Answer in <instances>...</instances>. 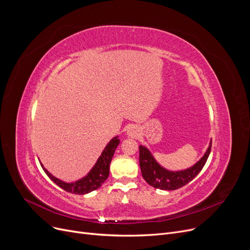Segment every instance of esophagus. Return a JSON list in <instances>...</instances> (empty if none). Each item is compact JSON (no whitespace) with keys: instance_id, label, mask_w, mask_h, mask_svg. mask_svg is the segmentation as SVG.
I'll use <instances>...</instances> for the list:
<instances>
[{"instance_id":"obj_1","label":"esophagus","mask_w":250,"mask_h":250,"mask_svg":"<svg viewBox=\"0 0 250 250\" xmlns=\"http://www.w3.org/2000/svg\"><path fill=\"white\" fill-rule=\"evenodd\" d=\"M139 134H140L139 129H138L137 127H135V126L129 127V128H128V130H127V135H128L129 137L136 138V137H138V136H139Z\"/></svg>"}]
</instances>
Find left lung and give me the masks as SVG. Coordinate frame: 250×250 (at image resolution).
Here are the masks:
<instances>
[{
  "mask_svg": "<svg viewBox=\"0 0 250 250\" xmlns=\"http://www.w3.org/2000/svg\"><path fill=\"white\" fill-rule=\"evenodd\" d=\"M211 141L204 157L192 167L182 171H169L163 168L154 160L150 151L146 146H139V165L144 179L152 187L162 190H176L189 183L203 170L209 156Z\"/></svg>",
  "mask_w": 250,
  "mask_h": 250,
  "instance_id": "left-lung-1",
  "label": "left lung"
}]
</instances>
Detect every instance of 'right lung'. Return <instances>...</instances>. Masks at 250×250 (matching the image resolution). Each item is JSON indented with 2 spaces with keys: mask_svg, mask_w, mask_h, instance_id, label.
I'll list each match as a JSON object with an SVG mask.
<instances>
[{
  "mask_svg": "<svg viewBox=\"0 0 250 250\" xmlns=\"http://www.w3.org/2000/svg\"><path fill=\"white\" fill-rule=\"evenodd\" d=\"M119 144H120V140H119L118 136L114 137L109 144L106 145V146L101 154V157L97 161L96 165L93 166V168L90 170V172L85 177H83L82 179L76 182L67 183L58 179V178L54 177L50 172H47V170L43 168V166L42 164L41 166L42 167L44 173L50 177V179L53 182H55L58 186H60L62 189L73 194H86L101 187L102 184L106 180V178L109 177L110 164Z\"/></svg>",
  "mask_w": 250,
  "mask_h": 250,
  "instance_id": "1",
  "label": "right lung"
}]
</instances>
